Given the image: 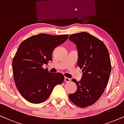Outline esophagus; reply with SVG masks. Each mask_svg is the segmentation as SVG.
Masks as SVG:
<instances>
[{"instance_id":"obj_1","label":"esophagus","mask_w":124,"mask_h":124,"mask_svg":"<svg viewBox=\"0 0 124 124\" xmlns=\"http://www.w3.org/2000/svg\"><path fill=\"white\" fill-rule=\"evenodd\" d=\"M64 81L66 82H69L70 81V79H69V78H66V77H65V78H64Z\"/></svg>"}]
</instances>
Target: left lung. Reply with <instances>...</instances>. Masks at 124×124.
Returning <instances> with one entry per match:
<instances>
[{
  "label": "left lung",
  "instance_id": "left-lung-1",
  "mask_svg": "<svg viewBox=\"0 0 124 124\" xmlns=\"http://www.w3.org/2000/svg\"><path fill=\"white\" fill-rule=\"evenodd\" d=\"M69 39L76 44L77 62L83 73L79 82L72 80L77 90L69 98L77 106L86 107L99 99L108 82L111 71L109 52L101 41L87 32L73 34Z\"/></svg>",
  "mask_w": 124,
  "mask_h": 124
}]
</instances>
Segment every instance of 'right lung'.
I'll return each instance as SVG.
<instances>
[{
  "mask_svg": "<svg viewBox=\"0 0 124 124\" xmlns=\"http://www.w3.org/2000/svg\"><path fill=\"white\" fill-rule=\"evenodd\" d=\"M68 35L39 34L20 44L13 60L16 86L21 96L31 103L44 102L50 96L54 87L62 84V73H52L42 66L52 59L54 49L65 42Z\"/></svg>",
  "mask_w": 124,
  "mask_h": 124,
  "instance_id": "add662e5",
  "label": "right lung"
}]
</instances>
